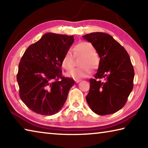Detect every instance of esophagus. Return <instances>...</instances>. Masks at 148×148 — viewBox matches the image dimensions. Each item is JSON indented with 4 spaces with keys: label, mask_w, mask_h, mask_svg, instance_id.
Wrapping results in <instances>:
<instances>
[{
    "label": "esophagus",
    "mask_w": 148,
    "mask_h": 148,
    "mask_svg": "<svg viewBox=\"0 0 148 148\" xmlns=\"http://www.w3.org/2000/svg\"><path fill=\"white\" fill-rule=\"evenodd\" d=\"M82 79H75V82H76V83H79V82H81Z\"/></svg>",
    "instance_id": "34e87169"
}]
</instances>
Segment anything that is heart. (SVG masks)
Instances as JSON below:
<instances>
[{"mask_svg": "<svg viewBox=\"0 0 148 148\" xmlns=\"http://www.w3.org/2000/svg\"><path fill=\"white\" fill-rule=\"evenodd\" d=\"M75 54L84 56L80 68H75L67 72L66 76L74 79H80L86 77L91 74V69H95L99 63V59L95 54V50L92 45L87 42H79L74 47ZM62 68L66 70L71 69L73 66L72 55L70 51H67L62 57L61 61Z\"/></svg>", "mask_w": 148, "mask_h": 148, "instance_id": "obj_1", "label": "heart"}]
</instances>
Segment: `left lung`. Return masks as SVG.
<instances>
[{
    "label": "left lung",
    "instance_id": "1",
    "mask_svg": "<svg viewBox=\"0 0 148 148\" xmlns=\"http://www.w3.org/2000/svg\"><path fill=\"white\" fill-rule=\"evenodd\" d=\"M82 37L91 43L100 57L95 78L89 79L86 101L100 116L116 113L124 106L133 88L134 71L129 54L108 34L97 32Z\"/></svg>",
    "mask_w": 148,
    "mask_h": 148
}]
</instances>
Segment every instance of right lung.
<instances>
[{
  "label": "right lung",
  "mask_w": 148,
  "mask_h": 148,
  "mask_svg": "<svg viewBox=\"0 0 148 148\" xmlns=\"http://www.w3.org/2000/svg\"><path fill=\"white\" fill-rule=\"evenodd\" d=\"M74 40L73 36L47 32L25 51L17 81L20 98L32 112L51 116L63 106L74 81L62 76L61 61Z\"/></svg>",
  "instance_id": "right-lung-1"
}]
</instances>
